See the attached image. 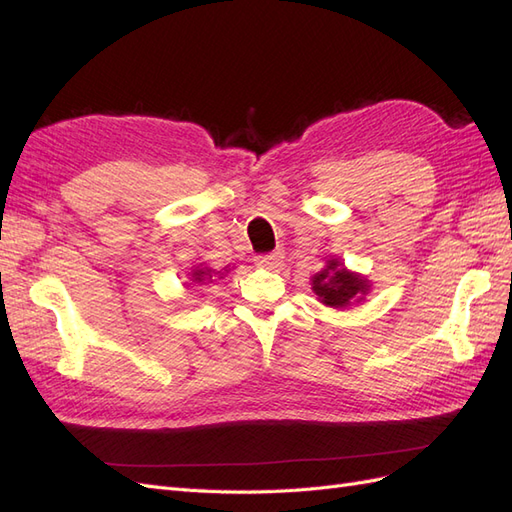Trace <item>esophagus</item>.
Here are the masks:
<instances>
[{"instance_id":"esophagus-1","label":"esophagus","mask_w":512,"mask_h":512,"mask_svg":"<svg viewBox=\"0 0 512 512\" xmlns=\"http://www.w3.org/2000/svg\"><path fill=\"white\" fill-rule=\"evenodd\" d=\"M256 265H260V267H267V269H273V267H277L280 265V260H282V252H269V254H258L256 258Z\"/></svg>"}]
</instances>
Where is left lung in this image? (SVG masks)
<instances>
[{"instance_id":"left-lung-1","label":"left lung","mask_w":512,"mask_h":512,"mask_svg":"<svg viewBox=\"0 0 512 512\" xmlns=\"http://www.w3.org/2000/svg\"><path fill=\"white\" fill-rule=\"evenodd\" d=\"M312 282L320 301L331 307H346L359 294L367 292V280L342 269L337 260H331L329 267L320 271Z\"/></svg>"}]
</instances>
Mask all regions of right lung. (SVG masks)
<instances>
[{"label":"right lung","mask_w":512,"mask_h":512,"mask_svg":"<svg viewBox=\"0 0 512 512\" xmlns=\"http://www.w3.org/2000/svg\"><path fill=\"white\" fill-rule=\"evenodd\" d=\"M209 273H211L209 269H196L194 275H192V280H194L196 284H200V282H211V275H209Z\"/></svg>","instance_id":"1"}]
</instances>
